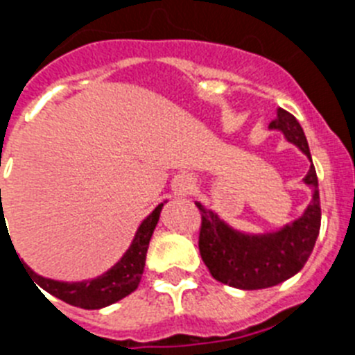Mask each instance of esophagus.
I'll list each match as a JSON object with an SVG mask.
<instances>
[{
  "label": "esophagus",
  "instance_id": "obj_1",
  "mask_svg": "<svg viewBox=\"0 0 355 355\" xmlns=\"http://www.w3.org/2000/svg\"><path fill=\"white\" fill-rule=\"evenodd\" d=\"M172 190H174V196L178 197H184L193 190V183L192 180H188V178H178V180L172 183Z\"/></svg>",
  "mask_w": 355,
  "mask_h": 355
}]
</instances>
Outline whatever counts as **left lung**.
<instances>
[{"label": "left lung", "mask_w": 355, "mask_h": 355, "mask_svg": "<svg viewBox=\"0 0 355 355\" xmlns=\"http://www.w3.org/2000/svg\"><path fill=\"white\" fill-rule=\"evenodd\" d=\"M268 128L281 131L284 139L299 147L311 162L304 130L290 112L277 108V117ZM304 184L311 187V202L297 220L274 233H241L222 220L213 209L196 202L202 215L199 233L200 258L216 281L238 290H263L281 284L302 270L313 252L322 220L318 178L313 162L304 178Z\"/></svg>", "instance_id": "left-lung-1"}]
</instances>
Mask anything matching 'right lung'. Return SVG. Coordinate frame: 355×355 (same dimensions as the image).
<instances>
[{"label": "right lung", "instance_id": "add662e5", "mask_svg": "<svg viewBox=\"0 0 355 355\" xmlns=\"http://www.w3.org/2000/svg\"><path fill=\"white\" fill-rule=\"evenodd\" d=\"M162 208L163 202L156 206L147 218H144L124 256L105 274L97 275L94 279H87V281H78V283H65V281L42 277V275L31 270L26 263H23L28 270L26 274L33 279V284L37 283L35 285L37 288L40 286L44 291H48L49 295L71 304V306L81 307V309H101V307L110 306V304H115L117 300L124 299V297H128L139 288L140 279H142L144 274V266H146V254L147 249H149L150 236L155 233ZM3 218H5V215L1 213V224ZM15 256H17V252H15ZM19 261H23V259H19Z\"/></svg>", "mask_w": 355, "mask_h": 355}]
</instances>
